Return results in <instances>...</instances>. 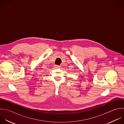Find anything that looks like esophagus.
I'll list each match as a JSON object with an SVG mask.
<instances>
[{"mask_svg": "<svg viewBox=\"0 0 124 124\" xmlns=\"http://www.w3.org/2000/svg\"><path fill=\"white\" fill-rule=\"evenodd\" d=\"M55 68H60V66L58 65H55Z\"/></svg>", "mask_w": 124, "mask_h": 124, "instance_id": "obj_1", "label": "esophagus"}]
</instances>
